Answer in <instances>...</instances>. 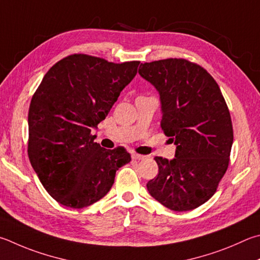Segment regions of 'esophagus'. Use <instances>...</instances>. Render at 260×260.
Wrapping results in <instances>:
<instances>
[{
	"label": "esophagus",
	"mask_w": 260,
	"mask_h": 260,
	"mask_svg": "<svg viewBox=\"0 0 260 260\" xmlns=\"http://www.w3.org/2000/svg\"><path fill=\"white\" fill-rule=\"evenodd\" d=\"M132 158H133L134 160H143V159H145V155L133 152V153H132Z\"/></svg>",
	"instance_id": "esophagus-1"
}]
</instances>
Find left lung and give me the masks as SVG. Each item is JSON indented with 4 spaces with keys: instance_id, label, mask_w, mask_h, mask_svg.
<instances>
[{
    "instance_id": "8db88e82",
    "label": "left lung",
    "mask_w": 260,
    "mask_h": 260,
    "mask_svg": "<svg viewBox=\"0 0 260 260\" xmlns=\"http://www.w3.org/2000/svg\"><path fill=\"white\" fill-rule=\"evenodd\" d=\"M139 74L159 92L164 133L176 144L175 158L155 157L159 174L146 187L175 211L192 210L214 196L228 171L233 126L218 84L185 59L141 63Z\"/></svg>"
}]
</instances>
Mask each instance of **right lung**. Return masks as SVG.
<instances>
[{
  "label": "right lung",
  "mask_w": 260,
  "mask_h": 260,
  "mask_svg": "<svg viewBox=\"0 0 260 260\" xmlns=\"http://www.w3.org/2000/svg\"><path fill=\"white\" fill-rule=\"evenodd\" d=\"M139 64L72 54L42 79L28 112V157L59 204L74 209L93 205L110 191L118 169L131 161L121 146L107 150L94 142L91 129L109 114Z\"/></svg>",
  "instance_id": "1"
}]
</instances>
